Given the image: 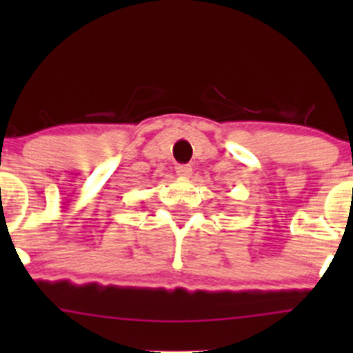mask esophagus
I'll return each mask as SVG.
<instances>
[{
    "label": "esophagus",
    "mask_w": 353,
    "mask_h": 353,
    "mask_svg": "<svg viewBox=\"0 0 353 353\" xmlns=\"http://www.w3.org/2000/svg\"><path fill=\"white\" fill-rule=\"evenodd\" d=\"M176 172H177V176H181V177H189L190 174H192V168H190L189 164H179V165H176Z\"/></svg>",
    "instance_id": "obj_1"
}]
</instances>
